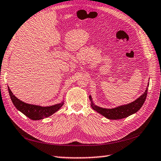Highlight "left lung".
Wrapping results in <instances>:
<instances>
[{
	"label": "left lung",
	"mask_w": 161,
	"mask_h": 161,
	"mask_svg": "<svg viewBox=\"0 0 161 161\" xmlns=\"http://www.w3.org/2000/svg\"><path fill=\"white\" fill-rule=\"evenodd\" d=\"M149 83H148L147 89L145 92L142 94V95L137 98L134 102L129 104H124L119 106V107H115L113 108H106L99 107L98 106H96L93 103L92 97L90 95L89 98L91 101V107L94 109V110L98 112L99 114L102 115L103 116L106 117L108 119L110 120H118L122 119L124 118L128 117L130 115H132L137 112L139 109L141 108L142 105L146 100L147 95V91H148V87Z\"/></svg>",
	"instance_id": "1"
}]
</instances>
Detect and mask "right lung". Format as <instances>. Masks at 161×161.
Segmentation results:
<instances>
[{
    "label": "right lung",
    "mask_w": 161,
    "mask_h": 161,
    "mask_svg": "<svg viewBox=\"0 0 161 161\" xmlns=\"http://www.w3.org/2000/svg\"><path fill=\"white\" fill-rule=\"evenodd\" d=\"M8 92L9 94H10L12 102H13V104L17 108V110H19L25 115L26 116L33 120H41L45 118H47L52 116L53 114L59 110L60 108L64 104V100L62 102L59 103V104L50 106V107H41V106L27 104V103L21 101V100L17 98L13 95V93L12 92L9 87Z\"/></svg>",
    "instance_id": "right-lung-1"
}]
</instances>
